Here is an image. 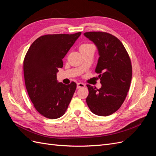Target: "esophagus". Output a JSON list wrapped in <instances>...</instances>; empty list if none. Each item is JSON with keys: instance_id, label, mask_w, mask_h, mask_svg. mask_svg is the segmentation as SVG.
<instances>
[{"instance_id": "obj_1", "label": "esophagus", "mask_w": 156, "mask_h": 156, "mask_svg": "<svg viewBox=\"0 0 156 156\" xmlns=\"http://www.w3.org/2000/svg\"><path fill=\"white\" fill-rule=\"evenodd\" d=\"M85 87V84L83 83H78L77 84V88H84Z\"/></svg>"}]
</instances>
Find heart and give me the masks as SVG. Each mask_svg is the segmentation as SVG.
Listing matches in <instances>:
<instances>
[{"instance_id": "b5f03b06", "label": "heart", "mask_w": 156, "mask_h": 156, "mask_svg": "<svg viewBox=\"0 0 156 156\" xmlns=\"http://www.w3.org/2000/svg\"><path fill=\"white\" fill-rule=\"evenodd\" d=\"M89 45H90V44H83L82 45H81V47H87V46H89ZM81 47H80V48H81Z\"/></svg>"}]
</instances>
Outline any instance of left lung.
I'll return each instance as SVG.
<instances>
[{"label": "left lung", "instance_id": "obj_1", "mask_svg": "<svg viewBox=\"0 0 156 156\" xmlns=\"http://www.w3.org/2000/svg\"><path fill=\"white\" fill-rule=\"evenodd\" d=\"M84 35L98 48L100 57L95 72L100 74L101 84L100 89L87 84V103L94 114L111 115L121 107L129 91L132 77L130 58L115 36L103 32H88Z\"/></svg>", "mask_w": 156, "mask_h": 156}]
</instances>
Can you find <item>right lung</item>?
Returning <instances> with one entry per match:
<instances>
[{
    "instance_id": "right-lung-1",
    "label": "right lung",
    "mask_w": 156,
    "mask_h": 156,
    "mask_svg": "<svg viewBox=\"0 0 156 156\" xmlns=\"http://www.w3.org/2000/svg\"><path fill=\"white\" fill-rule=\"evenodd\" d=\"M81 34H48L36 39L23 62L25 86L37 111L49 119L64 115L77 87L58 83L56 73L63 67L62 58Z\"/></svg>"
}]
</instances>
